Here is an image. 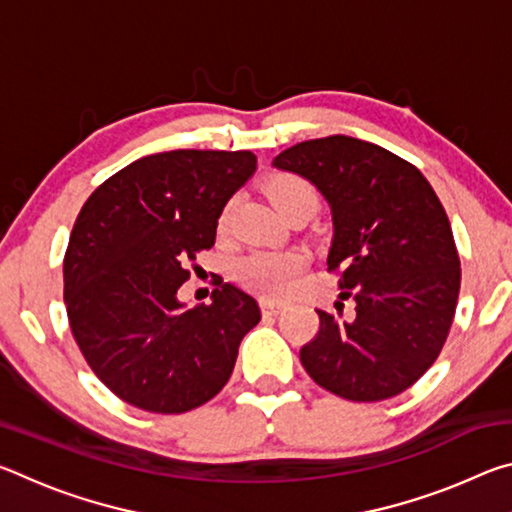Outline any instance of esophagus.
<instances>
[{
  "label": "esophagus",
  "mask_w": 512,
  "mask_h": 512,
  "mask_svg": "<svg viewBox=\"0 0 512 512\" xmlns=\"http://www.w3.org/2000/svg\"><path fill=\"white\" fill-rule=\"evenodd\" d=\"M259 307H262V311H264V316H277V314H280V311L284 309V305H282V302H275V300H266V298H262V300H259Z\"/></svg>",
  "instance_id": "1"
}]
</instances>
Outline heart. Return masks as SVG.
<instances>
[{"label":"heart","instance_id":"1","mask_svg":"<svg viewBox=\"0 0 512 512\" xmlns=\"http://www.w3.org/2000/svg\"><path fill=\"white\" fill-rule=\"evenodd\" d=\"M266 196L271 205L282 216L291 212L307 210L314 212L318 205V194L314 185L298 173H273L266 180ZM232 203H228L219 214V232L228 228ZM309 253L305 248H282V250H250L237 257L232 266L235 280L248 291L259 293L264 298H284L296 287L298 277L307 271Z\"/></svg>","mask_w":512,"mask_h":512}]
</instances>
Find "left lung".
<instances>
[{
    "label": "left lung",
    "instance_id": "left-lung-1",
    "mask_svg": "<svg viewBox=\"0 0 512 512\" xmlns=\"http://www.w3.org/2000/svg\"><path fill=\"white\" fill-rule=\"evenodd\" d=\"M277 169L309 178L327 198L334 241L327 271L339 273L354 314L316 309L320 325L300 361L325 391L381 402L413 386L447 341L461 291L452 225L429 180L400 155L357 137L300 142Z\"/></svg>",
    "mask_w": 512,
    "mask_h": 512
}]
</instances>
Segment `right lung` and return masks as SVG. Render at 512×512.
I'll return each mask as SVG.
<instances>
[{
  "label": "right lung",
  "instance_id": "obj_1",
  "mask_svg": "<svg viewBox=\"0 0 512 512\" xmlns=\"http://www.w3.org/2000/svg\"><path fill=\"white\" fill-rule=\"evenodd\" d=\"M255 167L250 151L155 153L83 203L63 259L67 318L88 366L119 400L187 413L228 384L241 339L262 318L257 300L221 280L210 305L185 309L178 289Z\"/></svg>",
  "mask_w": 512,
  "mask_h": 512
}]
</instances>
